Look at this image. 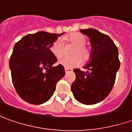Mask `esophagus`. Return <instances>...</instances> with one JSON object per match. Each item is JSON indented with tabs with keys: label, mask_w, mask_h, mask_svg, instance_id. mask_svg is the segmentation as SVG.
<instances>
[{
	"label": "esophagus",
	"mask_w": 132,
	"mask_h": 132,
	"mask_svg": "<svg viewBox=\"0 0 132 132\" xmlns=\"http://www.w3.org/2000/svg\"><path fill=\"white\" fill-rule=\"evenodd\" d=\"M65 71H66V73H69V72H71V71H73L72 69H67V68H65Z\"/></svg>",
	"instance_id": "obj_1"
}]
</instances>
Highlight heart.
<instances>
[{
  "instance_id": "heart-1",
  "label": "heart",
  "mask_w": 132,
  "mask_h": 132,
  "mask_svg": "<svg viewBox=\"0 0 132 132\" xmlns=\"http://www.w3.org/2000/svg\"><path fill=\"white\" fill-rule=\"evenodd\" d=\"M65 39L67 42L76 45V47L72 51V54H74V55L70 57H63L58 60V63L60 65L64 66L67 69H70L80 65L82 62L81 57L84 61L88 60L90 56V52L88 48L85 46L87 39L84 35L79 33H75L69 35ZM50 49L54 56L57 58L61 57L63 52V41L61 39H57L55 42L52 43ZM79 54L81 56V57Z\"/></svg>"
}]
</instances>
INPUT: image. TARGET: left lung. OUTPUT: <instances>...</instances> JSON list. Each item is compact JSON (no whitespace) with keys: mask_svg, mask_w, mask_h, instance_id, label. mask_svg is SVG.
<instances>
[{"mask_svg":"<svg viewBox=\"0 0 132 132\" xmlns=\"http://www.w3.org/2000/svg\"><path fill=\"white\" fill-rule=\"evenodd\" d=\"M80 32L90 38L91 58L84 67L86 72L74 69L76 80L71 90L77 101L90 105L102 102L110 93L120 61L118 48L107 35L93 28L80 30Z\"/></svg>","mask_w":132,"mask_h":132,"instance_id":"obj_1","label":"left lung"}]
</instances>
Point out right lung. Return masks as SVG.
Listing matches in <instances>:
<instances>
[{"instance_id":"add662e5","label":"right lung","mask_w":132,"mask_h":132,"mask_svg":"<svg viewBox=\"0 0 132 132\" xmlns=\"http://www.w3.org/2000/svg\"><path fill=\"white\" fill-rule=\"evenodd\" d=\"M63 34L39 31L26 35L15 44L9 61L12 82L28 103L37 105L47 102L65 75L63 66H52L57 58L50 49Z\"/></svg>"}]
</instances>
